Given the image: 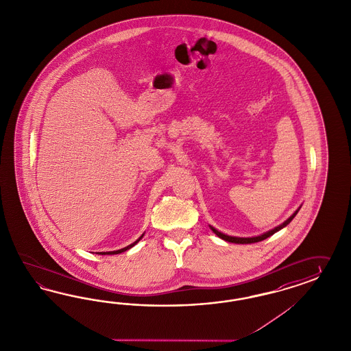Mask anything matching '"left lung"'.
I'll list each match as a JSON object with an SVG mask.
<instances>
[{"label":"left lung","mask_w":351,"mask_h":351,"mask_svg":"<svg viewBox=\"0 0 351 351\" xmlns=\"http://www.w3.org/2000/svg\"><path fill=\"white\" fill-rule=\"evenodd\" d=\"M296 213H293L288 220H286L285 223H282V225H279V226H276V229H273V230H270V232H267V233L263 234V235H258V237H254V238H237V237H230V235H225V234L220 233L219 230H216L215 228L211 226V229H213V233L216 234L217 237H220L221 239L223 241H226V242H232V243H238V245H248V243H256V242H260V241H264L266 239L267 237H270V235H273V234L276 233L278 230H280V229H283L285 226H287L288 223H291L292 220H293V217L296 216Z\"/></svg>","instance_id":"1"}]
</instances>
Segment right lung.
I'll return each mask as SVG.
<instances>
[{
  "instance_id": "1",
  "label": "right lung",
  "mask_w": 351,
  "mask_h": 351,
  "mask_svg": "<svg viewBox=\"0 0 351 351\" xmlns=\"http://www.w3.org/2000/svg\"><path fill=\"white\" fill-rule=\"evenodd\" d=\"M144 235V234H143ZM143 235L138 238V241L136 242H134L132 245H128V247H125V248H122V250H118V251H110V252H100V255H117V254H121V252H125V251H128V250H130L131 247H134V245H136L138 243V241L143 238Z\"/></svg>"
}]
</instances>
